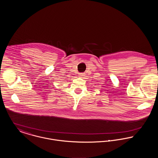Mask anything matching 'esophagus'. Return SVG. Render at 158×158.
I'll use <instances>...</instances> for the list:
<instances>
[{
    "mask_svg": "<svg viewBox=\"0 0 158 158\" xmlns=\"http://www.w3.org/2000/svg\"><path fill=\"white\" fill-rule=\"evenodd\" d=\"M79 76L80 77H83V76H84V73H79Z\"/></svg>",
    "mask_w": 158,
    "mask_h": 158,
    "instance_id": "obj_1",
    "label": "esophagus"
}]
</instances>
